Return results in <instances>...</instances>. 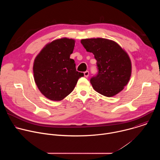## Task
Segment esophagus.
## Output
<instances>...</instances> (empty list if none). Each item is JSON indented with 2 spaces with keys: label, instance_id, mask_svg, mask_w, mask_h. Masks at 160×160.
Here are the masks:
<instances>
[{
  "label": "esophagus",
  "instance_id": "esophagus-1",
  "mask_svg": "<svg viewBox=\"0 0 160 160\" xmlns=\"http://www.w3.org/2000/svg\"><path fill=\"white\" fill-rule=\"evenodd\" d=\"M88 75H89V72H88V71H86V72H84V76H85V77H88Z\"/></svg>",
  "mask_w": 160,
  "mask_h": 160
}]
</instances>
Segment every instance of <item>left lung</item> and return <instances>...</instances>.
Here are the masks:
<instances>
[{
  "mask_svg": "<svg viewBox=\"0 0 160 160\" xmlns=\"http://www.w3.org/2000/svg\"><path fill=\"white\" fill-rule=\"evenodd\" d=\"M81 43L97 60L98 73L90 79L98 93L112 97L124 88L130 80L132 63L128 54L115 41L102 38H86Z\"/></svg>",
  "mask_w": 160,
  "mask_h": 160,
  "instance_id": "obj_1",
  "label": "left lung"
}]
</instances>
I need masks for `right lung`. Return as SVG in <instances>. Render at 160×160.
Segmentation results:
<instances>
[{"mask_svg": "<svg viewBox=\"0 0 160 160\" xmlns=\"http://www.w3.org/2000/svg\"><path fill=\"white\" fill-rule=\"evenodd\" d=\"M75 41L62 38L48 43L34 60L35 82L40 92L51 101L62 100L73 90L83 73L77 71L70 56Z\"/></svg>", "mask_w": 160, "mask_h": 160, "instance_id": "1", "label": "right lung"}]
</instances>
